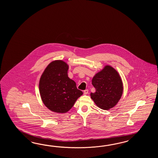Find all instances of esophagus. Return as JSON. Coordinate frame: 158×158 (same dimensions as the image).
<instances>
[{"label":"esophagus","mask_w":158,"mask_h":158,"mask_svg":"<svg viewBox=\"0 0 158 158\" xmlns=\"http://www.w3.org/2000/svg\"><path fill=\"white\" fill-rule=\"evenodd\" d=\"M88 92H89V90H88V89H86V90H85L84 91V94L85 95H86V94L88 93Z\"/></svg>","instance_id":"34e87169"}]
</instances>
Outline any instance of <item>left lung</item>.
Here are the masks:
<instances>
[{"mask_svg":"<svg viewBox=\"0 0 158 158\" xmlns=\"http://www.w3.org/2000/svg\"><path fill=\"white\" fill-rule=\"evenodd\" d=\"M92 85L95 93H91V99L98 107L107 110L113 108L120 99L123 92V85L118 72L110 65L94 76Z\"/></svg>","mask_w":158,"mask_h":158,"instance_id":"8db88e82","label":"left lung"}]
</instances>
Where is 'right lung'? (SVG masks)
<instances>
[{"label":"right lung","mask_w":158,"mask_h":158,"mask_svg":"<svg viewBox=\"0 0 158 158\" xmlns=\"http://www.w3.org/2000/svg\"><path fill=\"white\" fill-rule=\"evenodd\" d=\"M68 65L62 60H55L48 65L40 80V97L50 110L66 113L71 110L82 91L68 76Z\"/></svg>","instance_id":"add662e5"}]
</instances>
